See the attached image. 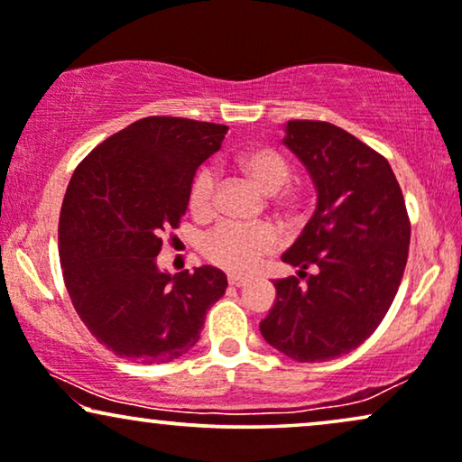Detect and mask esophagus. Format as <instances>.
Instances as JSON below:
<instances>
[{"label":"esophagus","instance_id":"34e87169","mask_svg":"<svg viewBox=\"0 0 462 462\" xmlns=\"http://www.w3.org/2000/svg\"><path fill=\"white\" fill-rule=\"evenodd\" d=\"M248 278L242 276V274H229V284L233 287H242V284H246Z\"/></svg>","mask_w":462,"mask_h":462}]
</instances>
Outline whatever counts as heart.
<instances>
[{
	"mask_svg": "<svg viewBox=\"0 0 462 462\" xmlns=\"http://www.w3.org/2000/svg\"><path fill=\"white\" fill-rule=\"evenodd\" d=\"M236 167L242 175L253 181L263 195L281 192L289 178H291V164L274 147L257 145L244 150L236 158ZM216 180L212 169H201L192 180L188 192V205L192 214L208 216L214 208ZM293 197L284 192L278 199V205H291ZM276 233L270 226H236L225 225L216 229L203 244V253L212 263L231 272H248L259 263L263 254L276 248Z\"/></svg>",
	"mask_w": 462,
	"mask_h": 462,
	"instance_id": "1",
	"label": "heart"
}]
</instances>
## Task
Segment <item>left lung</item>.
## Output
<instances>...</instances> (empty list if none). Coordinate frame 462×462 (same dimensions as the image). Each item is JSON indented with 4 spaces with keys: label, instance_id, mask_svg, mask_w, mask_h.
<instances>
[{
    "label": "left lung",
    "instance_id": "1",
    "mask_svg": "<svg viewBox=\"0 0 462 462\" xmlns=\"http://www.w3.org/2000/svg\"><path fill=\"white\" fill-rule=\"evenodd\" d=\"M282 143L309 171L317 208L282 254L307 282L276 281L259 329L295 362H326L357 349L383 321L405 272L411 225L390 162L346 130L293 119Z\"/></svg>",
    "mask_w": 462,
    "mask_h": 462
}]
</instances>
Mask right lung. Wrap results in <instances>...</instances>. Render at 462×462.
Here are the masks:
<instances>
[{"label": "right lung", "mask_w": 462, "mask_h": 462, "mask_svg": "<svg viewBox=\"0 0 462 462\" xmlns=\"http://www.w3.org/2000/svg\"><path fill=\"white\" fill-rule=\"evenodd\" d=\"M226 126L143 117L100 143L74 171L60 216V263L74 310L98 343L136 364L178 360L197 345L222 298L218 267L171 276L162 233L178 229L199 164Z\"/></svg>", "instance_id": "1"}]
</instances>
